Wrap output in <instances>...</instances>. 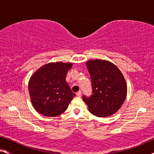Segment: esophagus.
<instances>
[{
	"label": "esophagus",
	"instance_id": "esophagus-1",
	"mask_svg": "<svg viewBox=\"0 0 154 154\" xmlns=\"http://www.w3.org/2000/svg\"><path fill=\"white\" fill-rule=\"evenodd\" d=\"M81 94H82V92L81 91V90H79V92H76V95H77L78 97H81Z\"/></svg>",
	"mask_w": 154,
	"mask_h": 154
}]
</instances>
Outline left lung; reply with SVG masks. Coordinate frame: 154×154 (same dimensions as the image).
Listing matches in <instances>:
<instances>
[{"mask_svg": "<svg viewBox=\"0 0 154 154\" xmlns=\"http://www.w3.org/2000/svg\"><path fill=\"white\" fill-rule=\"evenodd\" d=\"M86 66L90 75L92 94L83 96L90 112L107 117L117 112L127 95V85L121 71L107 60H89Z\"/></svg>", "mask_w": 154, "mask_h": 154, "instance_id": "8db88e82", "label": "left lung"}]
</instances>
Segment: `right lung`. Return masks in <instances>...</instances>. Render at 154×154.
<instances>
[{"label": "right lung", "mask_w": 154, "mask_h": 154, "mask_svg": "<svg viewBox=\"0 0 154 154\" xmlns=\"http://www.w3.org/2000/svg\"><path fill=\"white\" fill-rule=\"evenodd\" d=\"M72 63L52 62L43 65L31 75L29 91L33 107L45 116L54 117L66 110L75 94L66 81Z\"/></svg>", "instance_id": "right-lung-1"}]
</instances>
